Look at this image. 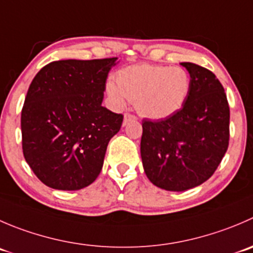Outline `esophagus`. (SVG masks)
<instances>
[{
	"mask_svg": "<svg viewBox=\"0 0 253 253\" xmlns=\"http://www.w3.org/2000/svg\"><path fill=\"white\" fill-rule=\"evenodd\" d=\"M136 120V116H133V115L131 114H125L124 116V126H126L127 124H128L129 121H134Z\"/></svg>",
	"mask_w": 253,
	"mask_h": 253,
	"instance_id": "obj_1",
	"label": "esophagus"
}]
</instances>
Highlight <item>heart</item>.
Here are the masks:
<instances>
[{"label": "heart", "instance_id": "obj_1", "mask_svg": "<svg viewBox=\"0 0 253 253\" xmlns=\"http://www.w3.org/2000/svg\"><path fill=\"white\" fill-rule=\"evenodd\" d=\"M192 79L185 69L156 64H137L116 74V84L107 83V94L117 106L134 101L142 117L162 120L178 112L185 104Z\"/></svg>", "mask_w": 253, "mask_h": 253}]
</instances>
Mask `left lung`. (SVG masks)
I'll return each mask as SVG.
<instances>
[{
	"instance_id": "left-lung-1",
	"label": "left lung",
	"mask_w": 253,
	"mask_h": 253,
	"mask_svg": "<svg viewBox=\"0 0 253 253\" xmlns=\"http://www.w3.org/2000/svg\"><path fill=\"white\" fill-rule=\"evenodd\" d=\"M192 86L184 106L158 121H142L141 157L147 178L158 188L184 192L214 174L230 139V107L214 73L181 63Z\"/></svg>"
}]
</instances>
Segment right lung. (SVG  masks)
Returning <instances> with one entry per match:
<instances>
[{
    "mask_svg": "<svg viewBox=\"0 0 253 253\" xmlns=\"http://www.w3.org/2000/svg\"><path fill=\"white\" fill-rule=\"evenodd\" d=\"M117 58L51 61L29 85L21 115L22 148L37 178L58 190H79L100 174L124 116L102 106Z\"/></svg>",
    "mask_w": 253,
    "mask_h": 253,
    "instance_id": "add662e5",
    "label": "right lung"
}]
</instances>
